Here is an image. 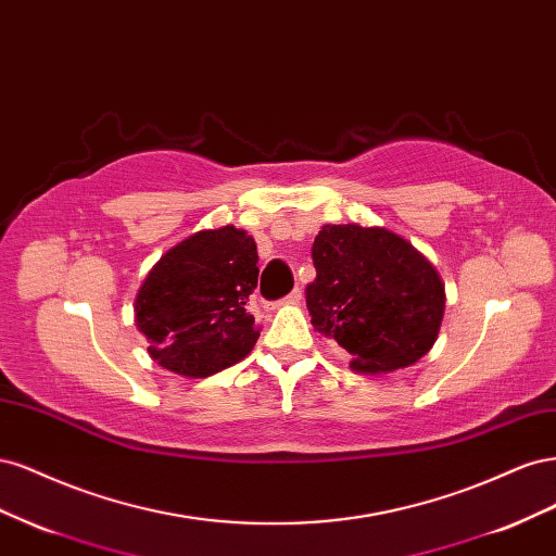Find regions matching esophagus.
Here are the masks:
<instances>
[{
  "label": "esophagus",
  "instance_id": "34e87169",
  "mask_svg": "<svg viewBox=\"0 0 556 556\" xmlns=\"http://www.w3.org/2000/svg\"><path fill=\"white\" fill-rule=\"evenodd\" d=\"M299 301H301V290H299V288H294L288 296L282 299V304H299Z\"/></svg>",
  "mask_w": 556,
  "mask_h": 556
}]
</instances>
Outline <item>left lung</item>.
Listing matches in <instances>:
<instances>
[{
  "mask_svg": "<svg viewBox=\"0 0 556 556\" xmlns=\"http://www.w3.org/2000/svg\"><path fill=\"white\" fill-rule=\"evenodd\" d=\"M313 264L311 323L350 352L355 371L406 368L439 339L445 285L399 233L355 223L325 225L313 243Z\"/></svg>",
  "mask_w": 556,
  "mask_h": 556,
  "instance_id": "obj_1",
  "label": "left lung"
}]
</instances>
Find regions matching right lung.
<instances>
[{
    "mask_svg": "<svg viewBox=\"0 0 556 556\" xmlns=\"http://www.w3.org/2000/svg\"><path fill=\"white\" fill-rule=\"evenodd\" d=\"M257 260L255 239L231 225L197 231L164 252L134 301L150 357L188 378L248 357L260 339L248 308Z\"/></svg>",
    "mask_w": 556,
    "mask_h": 556,
    "instance_id": "add662e5",
    "label": "right lung"
}]
</instances>
